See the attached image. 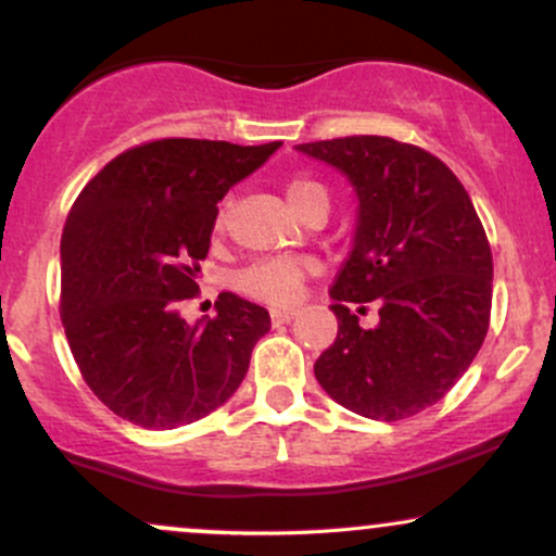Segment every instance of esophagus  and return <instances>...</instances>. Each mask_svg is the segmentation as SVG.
Here are the masks:
<instances>
[{"mask_svg": "<svg viewBox=\"0 0 556 556\" xmlns=\"http://www.w3.org/2000/svg\"><path fill=\"white\" fill-rule=\"evenodd\" d=\"M298 314H300L298 308H271V321L285 324V321H290V318H295Z\"/></svg>", "mask_w": 556, "mask_h": 556, "instance_id": "obj_1", "label": "esophagus"}]
</instances>
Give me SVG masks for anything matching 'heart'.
Returning <instances> with one entry per match:
<instances>
[{"mask_svg": "<svg viewBox=\"0 0 556 556\" xmlns=\"http://www.w3.org/2000/svg\"><path fill=\"white\" fill-rule=\"evenodd\" d=\"M287 198L295 206V212L305 219L316 214L329 212V188L321 180L311 175H292L285 185ZM229 219V201L216 214L214 227L225 229ZM316 271V261L311 258H266L256 261L248 266L238 277V287L248 298L261 300V303L271 305H292L298 303L300 290H303L305 279Z\"/></svg>", "mask_w": 556, "mask_h": 556, "instance_id": "1", "label": "heart"}]
</instances>
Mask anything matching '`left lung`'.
I'll use <instances>...</instances> for the list:
<instances>
[{"label": "left lung", "mask_w": 556, "mask_h": 556, "mask_svg": "<svg viewBox=\"0 0 556 556\" xmlns=\"http://www.w3.org/2000/svg\"><path fill=\"white\" fill-rule=\"evenodd\" d=\"M298 151L342 169L361 201L355 245L329 290L337 340L318 355V384L358 416H416L455 387L489 331L494 264L473 201L442 159L387 136ZM374 299L380 327L363 330L349 303Z\"/></svg>", "instance_id": "8db88e82"}]
</instances>
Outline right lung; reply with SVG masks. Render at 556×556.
Masks as SVG:
<instances>
[{"mask_svg":"<svg viewBox=\"0 0 556 556\" xmlns=\"http://www.w3.org/2000/svg\"><path fill=\"white\" fill-rule=\"evenodd\" d=\"M279 140H146L86 182L62 229L60 316L83 381L119 418L177 429L208 416L245 379L269 311L232 292L188 327L182 300L212 245L216 203Z\"/></svg>","mask_w":556,"mask_h":556,"instance_id":"obj_1","label":"right lung"}]
</instances>
